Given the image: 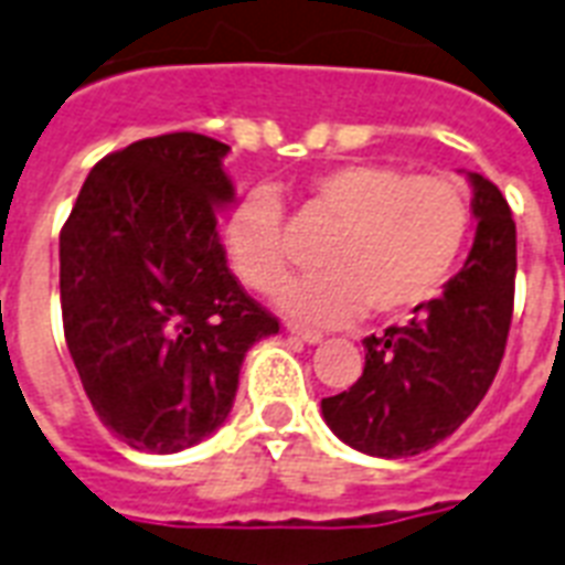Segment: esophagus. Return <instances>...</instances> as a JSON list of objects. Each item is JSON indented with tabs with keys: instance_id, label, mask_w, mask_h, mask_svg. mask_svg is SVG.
Here are the masks:
<instances>
[{
	"instance_id": "34e87169",
	"label": "esophagus",
	"mask_w": 565,
	"mask_h": 565,
	"mask_svg": "<svg viewBox=\"0 0 565 565\" xmlns=\"http://www.w3.org/2000/svg\"><path fill=\"white\" fill-rule=\"evenodd\" d=\"M287 331L290 334H296L299 340H305V343H322V331H313V328H305V326H296V322H287Z\"/></svg>"
}]
</instances>
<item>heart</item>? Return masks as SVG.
I'll list each match as a JSON object with an SVG mask.
<instances>
[{"mask_svg":"<svg viewBox=\"0 0 565 565\" xmlns=\"http://www.w3.org/2000/svg\"><path fill=\"white\" fill-rule=\"evenodd\" d=\"M301 213L328 225L317 252L322 273L284 287L281 308L313 326H343L370 308L402 317L430 301L455 273L472 234V202L448 175L349 161L317 172ZM225 255L246 287L273 292L290 273L281 199L243 193L225 216Z\"/></svg>","mask_w":565,"mask_h":565,"instance_id":"heart-1","label":"heart"}]
</instances>
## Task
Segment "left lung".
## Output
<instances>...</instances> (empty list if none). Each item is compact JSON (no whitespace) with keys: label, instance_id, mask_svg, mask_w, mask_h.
I'll return each instance as SVG.
<instances>
[{"label":"left lung","instance_id":"8db88e82","mask_svg":"<svg viewBox=\"0 0 565 565\" xmlns=\"http://www.w3.org/2000/svg\"><path fill=\"white\" fill-rule=\"evenodd\" d=\"M478 220L463 269L407 326L366 337L363 375L322 398L328 428L372 457H411L455 434L490 390L508 345L516 222L490 179L469 172Z\"/></svg>","mask_w":565,"mask_h":565}]
</instances>
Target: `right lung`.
<instances>
[{
  "label": "right lung",
  "instance_id": "add662e5",
  "mask_svg": "<svg viewBox=\"0 0 565 565\" xmlns=\"http://www.w3.org/2000/svg\"><path fill=\"white\" fill-rule=\"evenodd\" d=\"M228 146L175 131L102 158L61 228V313L93 411L172 455L228 419L239 366L278 319L225 264Z\"/></svg>",
  "mask_w": 565,
  "mask_h": 565
}]
</instances>
